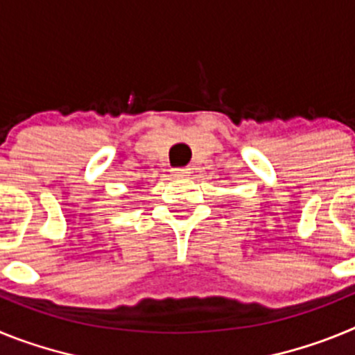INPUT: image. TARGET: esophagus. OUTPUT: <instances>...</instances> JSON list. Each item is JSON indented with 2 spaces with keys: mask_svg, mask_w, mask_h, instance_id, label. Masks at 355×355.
<instances>
[{
  "mask_svg": "<svg viewBox=\"0 0 355 355\" xmlns=\"http://www.w3.org/2000/svg\"><path fill=\"white\" fill-rule=\"evenodd\" d=\"M172 174H174V178H187V175H190V168L188 167L172 168Z\"/></svg>",
  "mask_w": 355,
  "mask_h": 355,
  "instance_id": "1",
  "label": "esophagus"
}]
</instances>
